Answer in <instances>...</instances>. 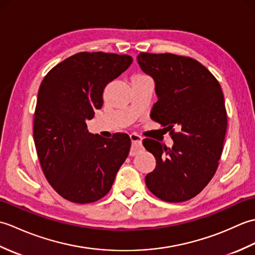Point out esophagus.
Segmentation results:
<instances>
[{
  "instance_id": "obj_1",
  "label": "esophagus",
  "mask_w": 255,
  "mask_h": 255,
  "mask_svg": "<svg viewBox=\"0 0 255 255\" xmlns=\"http://www.w3.org/2000/svg\"><path fill=\"white\" fill-rule=\"evenodd\" d=\"M130 140H131V150H130V154L134 155L139 152L140 150L142 149V138L138 136V134H130Z\"/></svg>"
}]
</instances>
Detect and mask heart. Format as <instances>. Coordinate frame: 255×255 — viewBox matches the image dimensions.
<instances>
[{
    "label": "heart",
    "instance_id": "heart-1",
    "mask_svg": "<svg viewBox=\"0 0 255 255\" xmlns=\"http://www.w3.org/2000/svg\"><path fill=\"white\" fill-rule=\"evenodd\" d=\"M136 77H144V75H136Z\"/></svg>",
    "mask_w": 255,
    "mask_h": 255
}]
</instances>
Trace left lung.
<instances>
[{
  "label": "left lung",
  "instance_id": "8db88e82",
  "mask_svg": "<svg viewBox=\"0 0 255 255\" xmlns=\"http://www.w3.org/2000/svg\"><path fill=\"white\" fill-rule=\"evenodd\" d=\"M137 60L154 80L158 102L150 117L170 129L174 142L167 148L143 139L156 160L145 185L164 202H185L202 192L217 171L227 131L223 90L207 68L189 57L140 52Z\"/></svg>",
  "mask_w": 255,
  "mask_h": 255
}]
</instances>
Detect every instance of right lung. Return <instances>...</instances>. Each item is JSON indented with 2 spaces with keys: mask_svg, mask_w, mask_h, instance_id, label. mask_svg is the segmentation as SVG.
I'll return each instance as SVG.
<instances>
[{
  "mask_svg": "<svg viewBox=\"0 0 255 255\" xmlns=\"http://www.w3.org/2000/svg\"><path fill=\"white\" fill-rule=\"evenodd\" d=\"M131 62L128 55L79 52L53 67L39 86L34 117L38 159L52 188L70 202L104 197L127 159V133L104 138L89 132L86 121L102 108L105 86Z\"/></svg>",
  "mask_w": 255,
  "mask_h": 255,
  "instance_id": "add662e5",
  "label": "right lung"
}]
</instances>
